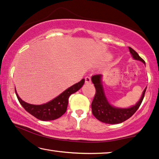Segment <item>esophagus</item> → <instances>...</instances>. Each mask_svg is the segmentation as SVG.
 I'll use <instances>...</instances> for the list:
<instances>
[{
  "label": "esophagus",
  "mask_w": 159,
  "mask_h": 159,
  "mask_svg": "<svg viewBox=\"0 0 159 159\" xmlns=\"http://www.w3.org/2000/svg\"><path fill=\"white\" fill-rule=\"evenodd\" d=\"M85 83L86 84L91 83V78L89 77V76H86V77H85Z\"/></svg>",
  "instance_id": "34e87169"
}]
</instances>
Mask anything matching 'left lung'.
Segmentation results:
<instances>
[{
	"mask_svg": "<svg viewBox=\"0 0 159 159\" xmlns=\"http://www.w3.org/2000/svg\"><path fill=\"white\" fill-rule=\"evenodd\" d=\"M129 49L134 60L141 61L145 65V61L139 56V54L133 48L129 47ZM92 81L94 84L95 89H96V93L92 102V111L93 115L100 121L109 124H120L132 117L140 106L144 96H145L146 89H147L146 87L144 89L140 99L135 105H133L128 108H120V107L113 106L107 101L105 94L103 86L102 84L101 74L93 75L92 77Z\"/></svg>",
	"mask_w": 159,
	"mask_h": 159,
	"instance_id": "1",
	"label": "left lung"
}]
</instances>
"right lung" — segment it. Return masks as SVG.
Here are the masks:
<instances>
[{"instance_id":"1","label":"right lung","mask_w":159,"mask_h":159,"mask_svg":"<svg viewBox=\"0 0 159 159\" xmlns=\"http://www.w3.org/2000/svg\"><path fill=\"white\" fill-rule=\"evenodd\" d=\"M85 80L82 79L78 83L67 89L62 93L48 102L43 105H32L25 102L15 93L19 102L26 111L38 119L41 120H52L60 118L67 111L69 97L78 91L84 85Z\"/></svg>"}]
</instances>
